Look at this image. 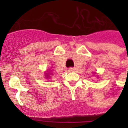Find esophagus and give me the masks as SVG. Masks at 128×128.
I'll return each instance as SVG.
<instances>
[{"mask_svg":"<svg viewBox=\"0 0 128 128\" xmlns=\"http://www.w3.org/2000/svg\"><path fill=\"white\" fill-rule=\"evenodd\" d=\"M75 70V68H69V71L70 72H73V71H74Z\"/></svg>","mask_w":128,"mask_h":128,"instance_id":"34e87169","label":"esophagus"}]
</instances>
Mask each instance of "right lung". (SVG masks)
Instances as JSON below:
<instances>
[{
  "label": "right lung",
  "mask_w": 128,
  "mask_h": 128,
  "mask_svg": "<svg viewBox=\"0 0 128 128\" xmlns=\"http://www.w3.org/2000/svg\"><path fill=\"white\" fill-rule=\"evenodd\" d=\"M46 76H47V77H48V76H49V75H48V74H46Z\"/></svg>",
  "instance_id": "1"
}]
</instances>
